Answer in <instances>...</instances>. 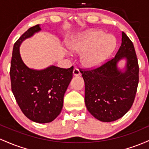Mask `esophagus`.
<instances>
[{"mask_svg":"<svg viewBox=\"0 0 149 149\" xmlns=\"http://www.w3.org/2000/svg\"><path fill=\"white\" fill-rule=\"evenodd\" d=\"M73 74H74V76H78V75H79L80 74L79 70L78 69V68H75L74 70H73Z\"/></svg>","mask_w":149,"mask_h":149,"instance_id":"esophagus-1","label":"esophagus"}]
</instances>
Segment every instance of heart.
Wrapping results in <instances>:
<instances>
[{
    "label": "heart",
    "mask_w": 149,
    "mask_h": 149,
    "mask_svg": "<svg viewBox=\"0 0 149 149\" xmlns=\"http://www.w3.org/2000/svg\"><path fill=\"white\" fill-rule=\"evenodd\" d=\"M72 52L82 53L81 62L84 67L93 68L99 66L115 47V40L103 31H91L72 40L68 43Z\"/></svg>",
    "instance_id": "b5f03b06"
}]
</instances>
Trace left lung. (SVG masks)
<instances>
[{"mask_svg": "<svg viewBox=\"0 0 149 149\" xmlns=\"http://www.w3.org/2000/svg\"><path fill=\"white\" fill-rule=\"evenodd\" d=\"M123 58L127 61L124 72L117 68V63ZM139 70L133 43L123 31L121 45L115 57L95 69L81 70L88 111L102 122L115 121L126 114L136 96Z\"/></svg>", "mask_w": 149, "mask_h": 149, "instance_id": "8db88e82", "label": "left lung"}]
</instances>
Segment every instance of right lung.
<instances>
[{"instance_id": "right-lung-1", "label": "right lung", "mask_w": 149, "mask_h": 149, "mask_svg": "<svg viewBox=\"0 0 149 149\" xmlns=\"http://www.w3.org/2000/svg\"><path fill=\"white\" fill-rule=\"evenodd\" d=\"M41 29L39 24L29 28L15 43L10 75L12 91L25 116L35 123H48L61 113L63 97L72 78L74 68L65 69L51 65L36 70L24 64L19 46Z\"/></svg>"}]
</instances>
